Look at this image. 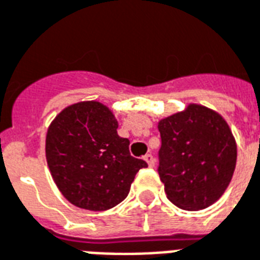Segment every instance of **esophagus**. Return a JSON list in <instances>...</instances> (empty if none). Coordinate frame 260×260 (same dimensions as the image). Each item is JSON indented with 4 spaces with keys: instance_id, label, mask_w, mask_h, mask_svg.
<instances>
[{
    "instance_id": "obj_1",
    "label": "esophagus",
    "mask_w": 260,
    "mask_h": 260,
    "mask_svg": "<svg viewBox=\"0 0 260 260\" xmlns=\"http://www.w3.org/2000/svg\"><path fill=\"white\" fill-rule=\"evenodd\" d=\"M144 160L146 162H148L149 167H154V164H156V160H154V157H153L150 153H148V154H145Z\"/></svg>"
}]
</instances>
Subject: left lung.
<instances>
[{"mask_svg": "<svg viewBox=\"0 0 260 260\" xmlns=\"http://www.w3.org/2000/svg\"><path fill=\"white\" fill-rule=\"evenodd\" d=\"M161 136L158 175L167 198L183 210H202L218 201L232 180L237 146L226 120L191 103L157 124Z\"/></svg>", "mask_w": 260, "mask_h": 260, "instance_id": "left-lung-1", "label": "left lung"}]
</instances>
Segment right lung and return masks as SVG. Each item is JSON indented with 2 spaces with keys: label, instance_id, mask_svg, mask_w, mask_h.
Masks as SVG:
<instances>
[{
  "label": "right lung",
  "instance_id": "obj_1",
  "mask_svg": "<svg viewBox=\"0 0 260 260\" xmlns=\"http://www.w3.org/2000/svg\"><path fill=\"white\" fill-rule=\"evenodd\" d=\"M118 120L96 100L74 103L58 114L46 134V160L54 183L72 205L103 212L127 197L144 160L118 136Z\"/></svg>",
  "mask_w": 260,
  "mask_h": 260
}]
</instances>
